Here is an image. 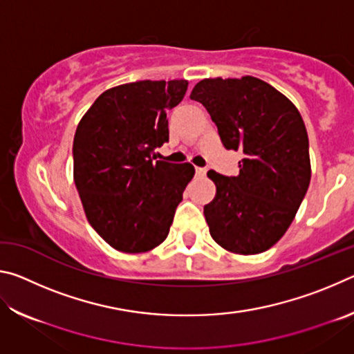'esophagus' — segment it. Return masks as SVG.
Instances as JSON below:
<instances>
[{"label": "esophagus", "instance_id": "1", "mask_svg": "<svg viewBox=\"0 0 354 354\" xmlns=\"http://www.w3.org/2000/svg\"><path fill=\"white\" fill-rule=\"evenodd\" d=\"M195 173H196V176H205V175H206V169H201V167H196Z\"/></svg>", "mask_w": 354, "mask_h": 354}]
</instances>
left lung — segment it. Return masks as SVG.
<instances>
[{
    "instance_id": "obj_1",
    "label": "left lung",
    "mask_w": 354,
    "mask_h": 354,
    "mask_svg": "<svg viewBox=\"0 0 354 354\" xmlns=\"http://www.w3.org/2000/svg\"><path fill=\"white\" fill-rule=\"evenodd\" d=\"M190 98L206 107L226 149H241L239 175L207 171L217 192L205 206L221 248L257 254L289 230L310 183L306 127L292 101L254 76L209 77Z\"/></svg>"
}]
</instances>
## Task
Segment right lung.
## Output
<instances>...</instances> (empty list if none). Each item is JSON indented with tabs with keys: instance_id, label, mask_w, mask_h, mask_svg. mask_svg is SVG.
<instances>
[{
	"instance_id": "right-lung-1",
	"label": "right lung",
	"mask_w": 354,
	"mask_h": 354,
	"mask_svg": "<svg viewBox=\"0 0 354 354\" xmlns=\"http://www.w3.org/2000/svg\"><path fill=\"white\" fill-rule=\"evenodd\" d=\"M189 82L137 81L107 88L73 140V178L88 223L112 248L145 253L169 236L194 165L151 158L169 142L167 112Z\"/></svg>"
}]
</instances>
